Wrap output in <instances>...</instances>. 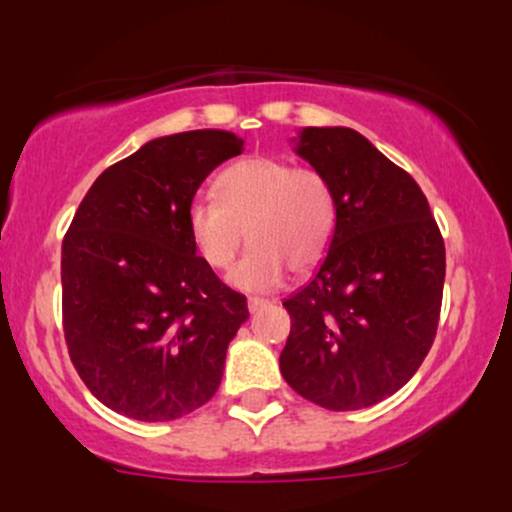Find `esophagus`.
<instances>
[{
    "label": "esophagus",
    "mask_w": 512,
    "mask_h": 512,
    "mask_svg": "<svg viewBox=\"0 0 512 512\" xmlns=\"http://www.w3.org/2000/svg\"><path fill=\"white\" fill-rule=\"evenodd\" d=\"M267 305H269L267 298H257V296H250L248 298V310H250V313H257V310L267 308Z\"/></svg>",
    "instance_id": "esophagus-1"
}]
</instances>
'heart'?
Segmentation results:
<instances>
[{"label":"heart","mask_w":512,"mask_h":512,"mask_svg":"<svg viewBox=\"0 0 512 512\" xmlns=\"http://www.w3.org/2000/svg\"><path fill=\"white\" fill-rule=\"evenodd\" d=\"M214 197L192 199L187 236L207 267L228 269L243 231L250 250L228 274L243 291H269L286 267L305 272L320 262L337 228V199L322 170L272 156H248L216 175Z\"/></svg>","instance_id":"b5f03b06"}]
</instances>
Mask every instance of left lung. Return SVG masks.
<instances>
[{"mask_svg":"<svg viewBox=\"0 0 512 512\" xmlns=\"http://www.w3.org/2000/svg\"><path fill=\"white\" fill-rule=\"evenodd\" d=\"M296 154L322 170L337 228L313 279L284 301V380L308 402L354 411L395 395L436 339L445 245L407 170L349 127H305Z\"/></svg>","mask_w":512,"mask_h":512,"instance_id":"obj_1","label":"left lung"}]
</instances>
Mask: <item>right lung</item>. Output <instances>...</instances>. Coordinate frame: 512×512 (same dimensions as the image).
<instances>
[{
	"label": "right lung",
	"instance_id": "obj_1",
	"mask_svg": "<svg viewBox=\"0 0 512 512\" xmlns=\"http://www.w3.org/2000/svg\"><path fill=\"white\" fill-rule=\"evenodd\" d=\"M243 151L223 129L144 144L98 175L62 240V327L76 373L108 409L173 421L219 390L248 320L192 248L185 211L204 178Z\"/></svg>",
	"mask_w": 512,
	"mask_h": 512
}]
</instances>
